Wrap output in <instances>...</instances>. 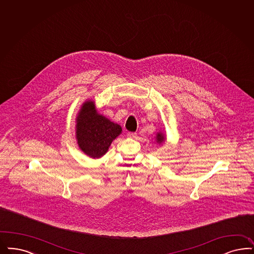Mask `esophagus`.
Returning <instances> with one entry per match:
<instances>
[{"instance_id":"esophagus-1","label":"esophagus","mask_w":254,"mask_h":254,"mask_svg":"<svg viewBox=\"0 0 254 254\" xmlns=\"http://www.w3.org/2000/svg\"><path fill=\"white\" fill-rule=\"evenodd\" d=\"M127 135H128V137H130V138H134V137H136V132H128L127 133Z\"/></svg>"}]
</instances>
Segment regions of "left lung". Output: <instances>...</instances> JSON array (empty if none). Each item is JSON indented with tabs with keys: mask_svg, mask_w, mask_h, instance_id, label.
Listing matches in <instances>:
<instances>
[{
	"mask_svg": "<svg viewBox=\"0 0 254 254\" xmlns=\"http://www.w3.org/2000/svg\"><path fill=\"white\" fill-rule=\"evenodd\" d=\"M167 140V134L163 131H158L156 132V136H155V141L158 145H162L163 143H165Z\"/></svg>",
	"mask_w": 254,
	"mask_h": 254,
	"instance_id": "8db88e82",
	"label": "left lung"
}]
</instances>
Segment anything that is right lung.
Returning a JSON list of instances; mask_svg holds the SVG:
<instances>
[{
  "instance_id": "1",
  "label": "right lung",
  "mask_w": 254,
  "mask_h": 254,
  "mask_svg": "<svg viewBox=\"0 0 254 254\" xmlns=\"http://www.w3.org/2000/svg\"><path fill=\"white\" fill-rule=\"evenodd\" d=\"M75 136L79 149L93 159L103 157L123 131L121 125L99 113L94 101L86 100L76 116Z\"/></svg>"
}]
</instances>
